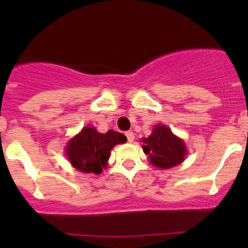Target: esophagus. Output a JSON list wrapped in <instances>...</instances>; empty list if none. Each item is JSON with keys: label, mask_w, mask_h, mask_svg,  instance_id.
Masks as SVG:
<instances>
[{"label": "esophagus", "mask_w": 248, "mask_h": 248, "mask_svg": "<svg viewBox=\"0 0 248 248\" xmlns=\"http://www.w3.org/2000/svg\"><path fill=\"white\" fill-rule=\"evenodd\" d=\"M126 137H127V140H128V142H132L134 140L133 132H126Z\"/></svg>", "instance_id": "34e87169"}]
</instances>
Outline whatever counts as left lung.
<instances>
[{
  "mask_svg": "<svg viewBox=\"0 0 248 248\" xmlns=\"http://www.w3.org/2000/svg\"><path fill=\"white\" fill-rule=\"evenodd\" d=\"M141 141L142 150L149 155L151 164L157 168H172L181 163L187 155L184 141L174 136L170 129L163 124H157L151 136Z\"/></svg>",
  "mask_w": 248,
  "mask_h": 248,
  "instance_id": "8db88e82",
  "label": "left lung"
}]
</instances>
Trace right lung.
<instances>
[{
	"instance_id": "add662e5",
	"label": "right lung",
	"mask_w": 248,
	"mask_h": 248,
	"mask_svg": "<svg viewBox=\"0 0 248 248\" xmlns=\"http://www.w3.org/2000/svg\"><path fill=\"white\" fill-rule=\"evenodd\" d=\"M126 141L124 134L111 129L103 134L93 127H85L67 145V157L78 170L99 174L106 168L112 147Z\"/></svg>"
}]
</instances>
